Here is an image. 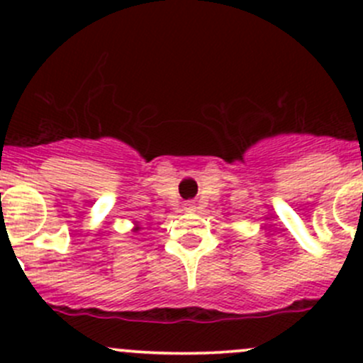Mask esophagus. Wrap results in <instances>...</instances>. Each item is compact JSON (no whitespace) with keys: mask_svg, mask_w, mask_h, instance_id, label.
<instances>
[{"mask_svg":"<svg viewBox=\"0 0 363 363\" xmlns=\"http://www.w3.org/2000/svg\"><path fill=\"white\" fill-rule=\"evenodd\" d=\"M189 205H191V203H189Z\"/></svg>","mask_w":363,"mask_h":363,"instance_id":"34e87169","label":"esophagus"}]
</instances>
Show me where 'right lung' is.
I'll use <instances>...</instances> for the list:
<instances>
[{"label":"right lung","mask_w":363,"mask_h":363,"mask_svg":"<svg viewBox=\"0 0 363 363\" xmlns=\"http://www.w3.org/2000/svg\"><path fill=\"white\" fill-rule=\"evenodd\" d=\"M138 230H140V226H135V232H138Z\"/></svg>","instance_id":"1"}]
</instances>
